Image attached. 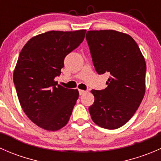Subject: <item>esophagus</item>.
<instances>
[{"instance_id":"1","label":"esophagus","mask_w":161,"mask_h":161,"mask_svg":"<svg viewBox=\"0 0 161 161\" xmlns=\"http://www.w3.org/2000/svg\"><path fill=\"white\" fill-rule=\"evenodd\" d=\"M88 91L87 90H79V95H83L84 93L87 92Z\"/></svg>"}]
</instances>
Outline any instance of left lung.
I'll use <instances>...</instances> for the list:
<instances>
[{
  "label": "left lung",
  "mask_w": 161,
  "mask_h": 161,
  "mask_svg": "<svg viewBox=\"0 0 161 161\" xmlns=\"http://www.w3.org/2000/svg\"><path fill=\"white\" fill-rule=\"evenodd\" d=\"M86 39L94 68L108 72V87L92 90V120L103 129H116L131 119L145 94L147 65L139 46L129 35L115 30L88 31Z\"/></svg>",
  "instance_id": "left-lung-1"
}]
</instances>
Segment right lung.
Here are the masks:
<instances>
[{
    "instance_id": "1",
    "label": "right lung",
    "mask_w": 161,
    "mask_h": 161,
    "mask_svg": "<svg viewBox=\"0 0 161 161\" xmlns=\"http://www.w3.org/2000/svg\"><path fill=\"white\" fill-rule=\"evenodd\" d=\"M86 30L49 31L31 38L19 56L13 81L22 110L39 127L57 131L66 125L79 91L57 86L64 58L80 45Z\"/></svg>"
}]
</instances>
